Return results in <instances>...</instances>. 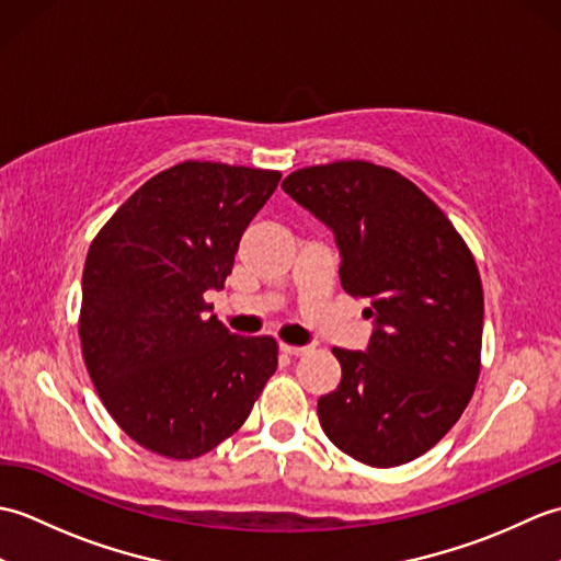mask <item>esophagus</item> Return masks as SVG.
I'll return each mask as SVG.
<instances>
[{
  "label": "esophagus",
  "mask_w": 561,
  "mask_h": 561,
  "mask_svg": "<svg viewBox=\"0 0 561 561\" xmlns=\"http://www.w3.org/2000/svg\"><path fill=\"white\" fill-rule=\"evenodd\" d=\"M279 350L289 356H301L308 352V347H296V344H279Z\"/></svg>",
  "instance_id": "esophagus-1"
}]
</instances>
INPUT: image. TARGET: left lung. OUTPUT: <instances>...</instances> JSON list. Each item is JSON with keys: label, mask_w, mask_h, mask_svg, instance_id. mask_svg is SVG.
<instances>
[{"label": "left lung", "mask_w": 561, "mask_h": 561, "mask_svg": "<svg viewBox=\"0 0 561 561\" xmlns=\"http://www.w3.org/2000/svg\"><path fill=\"white\" fill-rule=\"evenodd\" d=\"M282 190L323 221L340 282L368 299L364 352L335 347L337 390L318 400L325 436L374 468L420 458L460 420L480 376L484 296L474 257L420 187L368 161L294 171Z\"/></svg>", "instance_id": "8db88e82"}]
</instances>
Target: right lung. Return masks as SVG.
Listing matches in <instances>:
<instances>
[{"label": "right lung", "instance_id": "1", "mask_svg": "<svg viewBox=\"0 0 561 561\" xmlns=\"http://www.w3.org/2000/svg\"><path fill=\"white\" fill-rule=\"evenodd\" d=\"M277 171L185 161L153 175L93 238L79 335L93 386L123 432L159 456H205L241 426L277 342L209 316L241 236Z\"/></svg>", "mask_w": 561, "mask_h": 561}]
</instances>
